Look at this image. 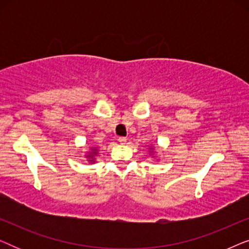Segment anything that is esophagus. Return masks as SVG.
Wrapping results in <instances>:
<instances>
[{"instance_id": "34e87169", "label": "esophagus", "mask_w": 249, "mask_h": 249, "mask_svg": "<svg viewBox=\"0 0 249 249\" xmlns=\"http://www.w3.org/2000/svg\"><path fill=\"white\" fill-rule=\"evenodd\" d=\"M119 141V142H120V144H125V142H127V138L125 137H120L118 139Z\"/></svg>"}]
</instances>
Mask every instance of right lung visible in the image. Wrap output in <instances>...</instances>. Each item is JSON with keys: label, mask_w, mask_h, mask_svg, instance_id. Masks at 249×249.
Returning a JSON list of instances; mask_svg holds the SVG:
<instances>
[{"label": "right lung", "mask_w": 249, "mask_h": 249, "mask_svg": "<svg viewBox=\"0 0 249 249\" xmlns=\"http://www.w3.org/2000/svg\"><path fill=\"white\" fill-rule=\"evenodd\" d=\"M95 154H97V149H96V148H91V152L89 153V155H87L88 158H89V160H88V161H89L90 163H91V162H94L93 156H94Z\"/></svg>", "instance_id": "right-lung-1"}]
</instances>
